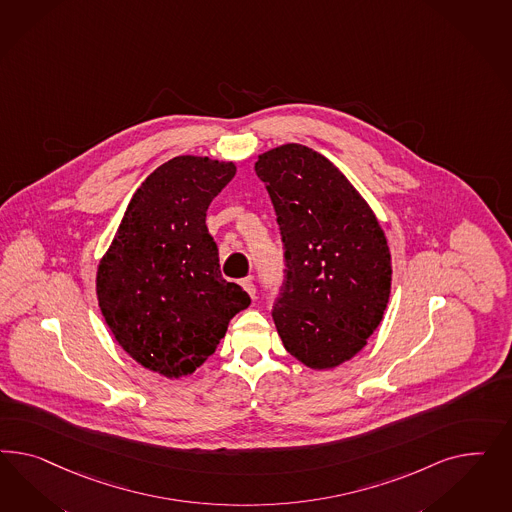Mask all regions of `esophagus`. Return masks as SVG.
<instances>
[{
    "instance_id": "obj_1",
    "label": "esophagus",
    "mask_w": 512,
    "mask_h": 512,
    "mask_svg": "<svg viewBox=\"0 0 512 512\" xmlns=\"http://www.w3.org/2000/svg\"><path fill=\"white\" fill-rule=\"evenodd\" d=\"M240 285L246 289V293H248L251 298H255V291H257V289H255V285H253L251 278L242 279V281H240Z\"/></svg>"
}]
</instances>
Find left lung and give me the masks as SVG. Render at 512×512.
Instances as JSON below:
<instances>
[{
	"mask_svg": "<svg viewBox=\"0 0 512 512\" xmlns=\"http://www.w3.org/2000/svg\"><path fill=\"white\" fill-rule=\"evenodd\" d=\"M255 172L285 248V281L272 310L279 338L311 370L336 368L383 321L392 281L387 236L345 174L308 146L272 148Z\"/></svg>",
	"mask_w": 512,
	"mask_h": 512,
	"instance_id": "1",
	"label": "left lung"
}]
</instances>
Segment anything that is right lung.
<instances>
[{
    "mask_svg": "<svg viewBox=\"0 0 512 512\" xmlns=\"http://www.w3.org/2000/svg\"><path fill=\"white\" fill-rule=\"evenodd\" d=\"M236 174L233 161L178 155L135 191L97 266L95 291L112 336L150 372L191 375L249 306L221 276L206 210Z\"/></svg>",
    "mask_w": 512,
    "mask_h": 512,
    "instance_id": "right-lung-1",
    "label": "right lung"
}]
</instances>
